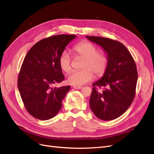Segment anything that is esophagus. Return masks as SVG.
Segmentation results:
<instances>
[{
    "mask_svg": "<svg viewBox=\"0 0 154 154\" xmlns=\"http://www.w3.org/2000/svg\"><path fill=\"white\" fill-rule=\"evenodd\" d=\"M73 88L78 89V90H81L83 88V87H80V86H73Z\"/></svg>",
    "mask_w": 154,
    "mask_h": 154,
    "instance_id": "obj_1",
    "label": "esophagus"
}]
</instances>
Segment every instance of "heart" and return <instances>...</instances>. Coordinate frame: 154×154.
Wrapping results in <instances>:
<instances>
[{
    "label": "heart",
    "mask_w": 154,
    "mask_h": 154,
    "mask_svg": "<svg viewBox=\"0 0 154 154\" xmlns=\"http://www.w3.org/2000/svg\"><path fill=\"white\" fill-rule=\"evenodd\" d=\"M77 57L83 58L82 64L83 69L72 71L67 78V82L71 85L81 86L87 83L96 76L100 77L106 72L109 64L107 55L98 52V48L89 42H79L72 48ZM72 60L69 53L64 51L60 54L59 64L60 69L66 72L72 69Z\"/></svg>",
    "instance_id": "b5f03b06"
}]
</instances>
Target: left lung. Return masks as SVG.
<instances>
[{"instance_id":"left-lung-1","label":"left lung","mask_w":154,"mask_h":154,"mask_svg":"<svg viewBox=\"0 0 154 154\" xmlns=\"http://www.w3.org/2000/svg\"><path fill=\"white\" fill-rule=\"evenodd\" d=\"M86 37L101 46L109 59L108 67L102 78L92 84L90 109L102 120L115 119L126 111L134 99L138 80L136 64L121 42L100 36ZM97 86L104 89L98 92Z\"/></svg>"}]
</instances>
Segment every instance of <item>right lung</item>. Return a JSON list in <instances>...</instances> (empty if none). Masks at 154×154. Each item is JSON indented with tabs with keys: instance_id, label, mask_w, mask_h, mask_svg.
<instances>
[{
	"instance_id": "1",
	"label": "right lung",
	"mask_w": 154,
	"mask_h": 154,
	"mask_svg": "<svg viewBox=\"0 0 154 154\" xmlns=\"http://www.w3.org/2000/svg\"><path fill=\"white\" fill-rule=\"evenodd\" d=\"M75 35H58L41 40L28 52L18 76L17 87L27 111L40 120H48L62 107L70 86L56 88L64 79L59 59Z\"/></svg>"
}]
</instances>
